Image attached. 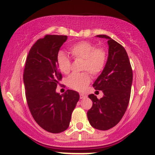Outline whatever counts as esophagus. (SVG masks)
I'll use <instances>...</instances> for the list:
<instances>
[{
	"label": "esophagus",
	"mask_w": 155,
	"mask_h": 155,
	"mask_svg": "<svg viewBox=\"0 0 155 155\" xmlns=\"http://www.w3.org/2000/svg\"><path fill=\"white\" fill-rule=\"evenodd\" d=\"M79 96H80V98L81 99H83V98H84V97H87V95H84V94H82V93H80Z\"/></svg>",
	"instance_id": "esophagus-1"
}]
</instances>
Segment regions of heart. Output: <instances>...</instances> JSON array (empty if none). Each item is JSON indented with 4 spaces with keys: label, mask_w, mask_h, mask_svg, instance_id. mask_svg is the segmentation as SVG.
I'll list each match as a JSON object with an SVG mask.
<instances>
[{
    "label": "heart",
    "mask_w": 155,
    "mask_h": 155,
    "mask_svg": "<svg viewBox=\"0 0 155 155\" xmlns=\"http://www.w3.org/2000/svg\"><path fill=\"white\" fill-rule=\"evenodd\" d=\"M71 54L75 59L83 60L82 70L87 71L93 76L99 74L104 69L107 60L106 51L102 48H95L93 44L88 41H80L69 49ZM57 65L60 72L67 74L70 72L71 63L63 52L57 57ZM91 81L88 72L71 74L67 79V85L78 91H83Z\"/></svg>",
    "instance_id": "obj_1"
}]
</instances>
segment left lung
<instances>
[{"instance_id":"obj_1","label":"left lung","mask_w":155,"mask_h":155,"mask_svg":"<svg viewBox=\"0 0 155 155\" xmlns=\"http://www.w3.org/2000/svg\"><path fill=\"white\" fill-rule=\"evenodd\" d=\"M96 36L108 40V56L104 69L93 84L95 90H102L104 97L97 99L93 94L89 95L92 106L87 117L94 128L107 130L119 123L127 110L133 71L127 51L121 44L108 35Z\"/></svg>"}]
</instances>
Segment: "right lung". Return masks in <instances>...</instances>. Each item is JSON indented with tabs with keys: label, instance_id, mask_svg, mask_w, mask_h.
<instances>
[{
	"label": "right lung",
	"instance_id": "obj_1",
	"mask_svg": "<svg viewBox=\"0 0 155 155\" xmlns=\"http://www.w3.org/2000/svg\"><path fill=\"white\" fill-rule=\"evenodd\" d=\"M67 35H46L30 49L25 66L24 80L28 107L37 124L44 130L59 133L68 129L79 100L74 90L56 92L62 79L57 57Z\"/></svg>",
	"mask_w": 155,
	"mask_h": 155
}]
</instances>
